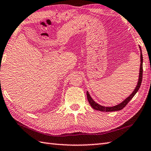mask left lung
I'll return each instance as SVG.
<instances>
[{
    "label": "left lung",
    "mask_w": 151,
    "mask_h": 151,
    "mask_svg": "<svg viewBox=\"0 0 151 151\" xmlns=\"http://www.w3.org/2000/svg\"><path fill=\"white\" fill-rule=\"evenodd\" d=\"M140 51H141V54H140V58H141V64H140V69H139V79H138V82H137V84L136 86V87L134 89V91L130 94L129 97H128L124 101L120 103L119 104H117L116 106H114L112 107H105L103 106L99 105L97 104V102H95L93 99L91 97V96L89 95L88 91H87V97H88V100L89 103L90 104L91 106L95 109L96 110H99V111H118V110H121L122 109L124 108L125 106H126L127 104L129 103V102L133 98L134 95H136L137 91L139 90V89L140 88L141 84H142V77H143V56H142V49H141V47H139Z\"/></svg>",
    "instance_id": "8db88e82"
}]
</instances>
